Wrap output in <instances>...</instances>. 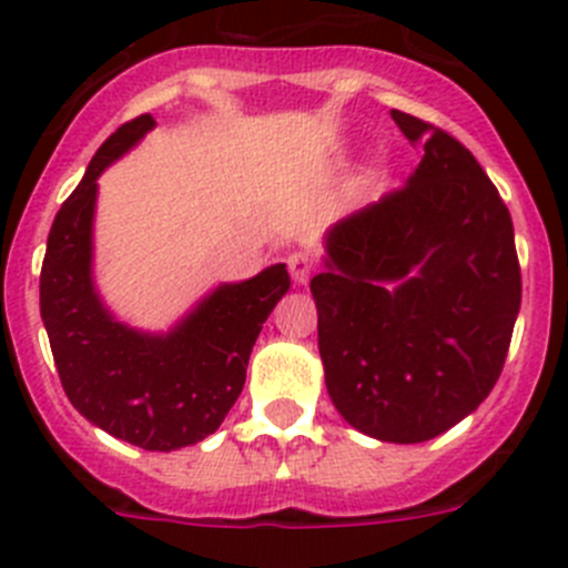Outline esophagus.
<instances>
[{
    "instance_id": "1",
    "label": "esophagus",
    "mask_w": 568,
    "mask_h": 568,
    "mask_svg": "<svg viewBox=\"0 0 568 568\" xmlns=\"http://www.w3.org/2000/svg\"><path fill=\"white\" fill-rule=\"evenodd\" d=\"M287 267L298 284H306L312 275V270H315V258H312L310 250H293V253L287 256Z\"/></svg>"
}]
</instances>
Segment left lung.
<instances>
[{
	"instance_id": "1",
	"label": "left lung",
	"mask_w": 568,
	"mask_h": 568,
	"mask_svg": "<svg viewBox=\"0 0 568 568\" xmlns=\"http://www.w3.org/2000/svg\"><path fill=\"white\" fill-rule=\"evenodd\" d=\"M425 154L403 189L326 233L318 306L326 392L352 428L414 445L485 403L521 310L509 211L456 138L394 109Z\"/></svg>"
}]
</instances>
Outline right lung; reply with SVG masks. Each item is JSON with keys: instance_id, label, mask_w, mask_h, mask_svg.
<instances>
[{"instance_id": "right-lung-1", "label": "right lung", "mask_w": 568, "mask_h": 568, "mask_svg": "<svg viewBox=\"0 0 568 568\" xmlns=\"http://www.w3.org/2000/svg\"><path fill=\"white\" fill-rule=\"evenodd\" d=\"M152 114L109 134L55 213L41 264L44 321L61 386L92 425L143 450H176L211 436L239 399L262 324L290 290L287 264L220 284L165 335L112 318L92 281L98 176L132 149Z\"/></svg>"}]
</instances>
